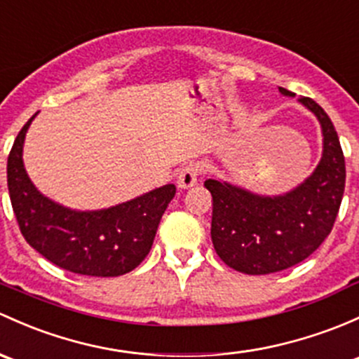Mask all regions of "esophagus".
Returning <instances> with one entry per match:
<instances>
[{"instance_id": "esophagus-1", "label": "esophagus", "mask_w": 359, "mask_h": 359, "mask_svg": "<svg viewBox=\"0 0 359 359\" xmlns=\"http://www.w3.org/2000/svg\"><path fill=\"white\" fill-rule=\"evenodd\" d=\"M198 177H199V167L196 163H189L186 165L177 175V186L180 189H189V187L196 186L198 184Z\"/></svg>"}]
</instances>
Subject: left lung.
Segmentation results:
<instances>
[{
    "label": "left lung",
    "mask_w": 359,
    "mask_h": 359,
    "mask_svg": "<svg viewBox=\"0 0 359 359\" xmlns=\"http://www.w3.org/2000/svg\"><path fill=\"white\" fill-rule=\"evenodd\" d=\"M280 94L294 93L278 88ZM322 127L323 149L311 175L287 192L258 194L227 180H205L213 198L211 241L230 269L266 275L297 265L327 239L339 213L346 163L334 123L311 97H299Z\"/></svg>",
    "instance_id": "1"
}]
</instances>
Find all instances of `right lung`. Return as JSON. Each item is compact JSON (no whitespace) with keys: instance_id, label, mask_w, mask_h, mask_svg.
<instances>
[{"instance_id":"obj_1","label":"right lung","mask_w":359,"mask_h":359,"mask_svg":"<svg viewBox=\"0 0 359 359\" xmlns=\"http://www.w3.org/2000/svg\"><path fill=\"white\" fill-rule=\"evenodd\" d=\"M36 115L18 132L6 165L22 236L60 269L89 277L129 273L148 256L175 186L167 184L103 210H72L53 201L34 186L22 158L25 134Z\"/></svg>"}]
</instances>
